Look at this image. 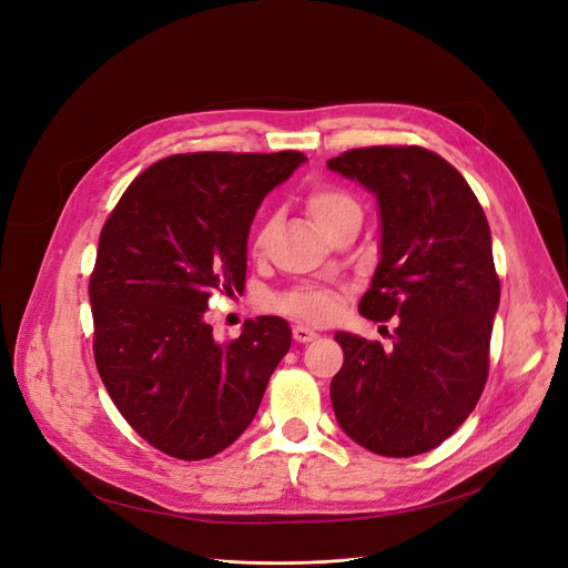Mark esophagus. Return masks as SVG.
Segmentation results:
<instances>
[{
  "instance_id": "obj_1",
  "label": "esophagus",
  "mask_w": 568,
  "mask_h": 568,
  "mask_svg": "<svg viewBox=\"0 0 568 568\" xmlns=\"http://www.w3.org/2000/svg\"><path fill=\"white\" fill-rule=\"evenodd\" d=\"M320 337V333L312 331V328H305V326H293V339L296 343H312V339Z\"/></svg>"
}]
</instances>
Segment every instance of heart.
Instances as JSON below:
<instances>
[{
  "label": "heart",
  "instance_id": "obj_1",
  "mask_svg": "<svg viewBox=\"0 0 568 568\" xmlns=\"http://www.w3.org/2000/svg\"><path fill=\"white\" fill-rule=\"evenodd\" d=\"M307 212L312 216V221L316 223V229L322 233H326L333 223H337L343 216L352 214V212H361L358 202L331 186H320L312 189L307 195ZM270 235V223H265L263 229L256 233L254 237V252H263V246L267 242ZM277 310L296 316V320L303 322H312V324H322L326 320H331L335 312V298L328 288H320V286H298L291 288L286 293H280V296L272 301Z\"/></svg>",
  "mask_w": 568,
  "mask_h": 568
}]
</instances>
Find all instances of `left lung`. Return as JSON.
<instances>
[{"instance_id":"1","label":"left lung","mask_w":568,"mask_h":568,"mask_svg":"<svg viewBox=\"0 0 568 568\" xmlns=\"http://www.w3.org/2000/svg\"><path fill=\"white\" fill-rule=\"evenodd\" d=\"M377 200L379 263L358 312L398 316L394 347L337 331L331 382L339 428L375 455L438 447L478 403L501 298L491 233L466 179L422 146L354 149L326 163Z\"/></svg>"}]
</instances>
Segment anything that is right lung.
<instances>
[{"label":"right lung","mask_w":568,"mask_h":568,"mask_svg":"<svg viewBox=\"0 0 568 568\" xmlns=\"http://www.w3.org/2000/svg\"><path fill=\"white\" fill-rule=\"evenodd\" d=\"M305 161L298 151L170 155L104 223L90 277L98 371L128 424L170 457L210 459L233 445L291 347L280 316L248 320L221 345L205 312L214 291L244 288L256 210Z\"/></svg>","instance_id":"right-lung-1"}]
</instances>
